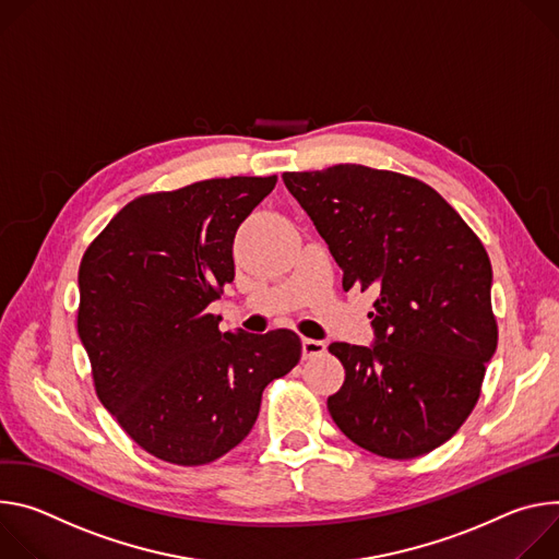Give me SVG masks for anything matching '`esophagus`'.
<instances>
[{"mask_svg": "<svg viewBox=\"0 0 559 559\" xmlns=\"http://www.w3.org/2000/svg\"><path fill=\"white\" fill-rule=\"evenodd\" d=\"M324 353H326V344L322 340H308V337L301 340V355L304 357H318V355H324Z\"/></svg>", "mask_w": 559, "mask_h": 559, "instance_id": "esophagus-1", "label": "esophagus"}]
</instances>
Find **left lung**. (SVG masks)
Segmentation results:
<instances>
[{
    "label": "left lung",
    "instance_id": "8db88e82",
    "mask_svg": "<svg viewBox=\"0 0 559 559\" xmlns=\"http://www.w3.org/2000/svg\"><path fill=\"white\" fill-rule=\"evenodd\" d=\"M342 269L373 288L376 342H333L346 370L329 413L357 447L391 460L451 440L477 404L498 348L492 271L477 235L419 179L359 164L284 173Z\"/></svg>",
    "mask_w": 559,
    "mask_h": 559
}]
</instances>
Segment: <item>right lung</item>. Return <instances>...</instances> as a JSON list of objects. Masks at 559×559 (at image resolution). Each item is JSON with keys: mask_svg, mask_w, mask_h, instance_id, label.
Listing matches in <instances>:
<instances>
[{"mask_svg": "<svg viewBox=\"0 0 559 559\" xmlns=\"http://www.w3.org/2000/svg\"><path fill=\"white\" fill-rule=\"evenodd\" d=\"M277 177L204 179L123 206L80 264L78 333L99 402L151 455L209 464L251 432L264 389L301 357L288 329L219 333L239 224Z\"/></svg>", "mask_w": 559, "mask_h": 559, "instance_id": "obj_1", "label": "right lung"}]
</instances>
